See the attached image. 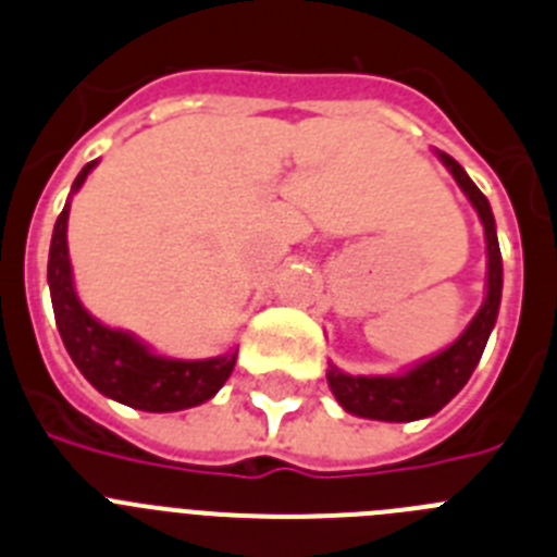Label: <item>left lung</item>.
<instances>
[{"instance_id": "8db88e82", "label": "left lung", "mask_w": 557, "mask_h": 557, "mask_svg": "<svg viewBox=\"0 0 557 557\" xmlns=\"http://www.w3.org/2000/svg\"><path fill=\"white\" fill-rule=\"evenodd\" d=\"M440 162L446 164L451 176L457 178L459 190L466 193L485 226L487 244V294L471 325L462 331V336L440 350L432 359L409 367L400 375H347V372L331 367L327 370V384L345 412L359 414L370 420H386V423H409V420L432 418L437 414L454 395L468 384L471 372L476 370L482 359V350L487 345L496 317H499L502 302V251L496 238V221H493L491 205L482 196V190L473 185L462 164L448 153L437 151Z\"/></svg>"}]
</instances>
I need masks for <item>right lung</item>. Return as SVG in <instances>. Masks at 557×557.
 Listing matches in <instances>:
<instances>
[{
	"instance_id": "obj_1",
	"label": "right lung",
	"mask_w": 557,
	"mask_h": 557,
	"mask_svg": "<svg viewBox=\"0 0 557 557\" xmlns=\"http://www.w3.org/2000/svg\"><path fill=\"white\" fill-rule=\"evenodd\" d=\"M95 164L98 162L84 164V171L72 182V193L81 190ZM66 221H70V201L52 230L47 283H50L58 333L64 338L70 359L84 372V379L106 398L143 412H178L210 400L235 370L238 350L215 359H164L132 333L114 331L98 322L81 306L75 294L70 249H66Z\"/></svg>"
}]
</instances>
